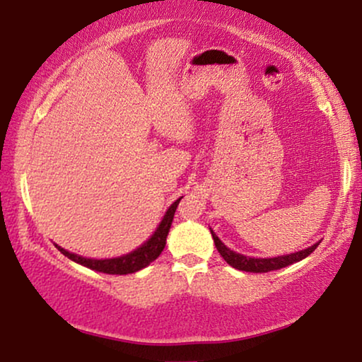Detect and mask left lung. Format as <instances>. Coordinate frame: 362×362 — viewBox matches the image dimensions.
<instances>
[{"label": "left lung", "instance_id": "8db88e82", "mask_svg": "<svg viewBox=\"0 0 362 362\" xmlns=\"http://www.w3.org/2000/svg\"><path fill=\"white\" fill-rule=\"evenodd\" d=\"M211 234H212V239H214L217 252H219V254L222 255V259H224L227 264H229L230 267H234V269H237V270L252 272V274H265V272L284 269V267H288L291 264H295V262L303 260L305 257H308L311 252H313L316 247L320 245V242H316V244L308 247V249L295 252V254L274 257V259H255V257H245L242 254H237V252H234V250H230L229 247H226L224 244H222V240L214 234V230L212 229H211Z\"/></svg>", "mask_w": 362, "mask_h": 362}]
</instances>
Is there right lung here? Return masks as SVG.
Segmentation results:
<instances>
[{
	"mask_svg": "<svg viewBox=\"0 0 362 362\" xmlns=\"http://www.w3.org/2000/svg\"><path fill=\"white\" fill-rule=\"evenodd\" d=\"M180 199H176L173 204L170 206V209L166 211L165 217L160 222V226L156 227L155 234H153L150 239H148L145 244L138 247L130 254L122 255V257H115V259H103V260H97V259H87V257H81L77 254H72V252H67L66 249H62L61 245H56L57 250H61L67 259H71L76 262V264H81L87 269H92L95 272H102V274H110V275H127V274H135V272L145 269L146 265H150L153 260H156L160 254L165 249L166 245V237L168 232H170L173 217H175L176 207L180 204Z\"/></svg>",
	"mask_w": 362,
	"mask_h": 362,
	"instance_id": "right-lung-1",
	"label": "right lung"
}]
</instances>
